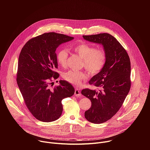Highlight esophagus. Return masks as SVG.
Segmentation results:
<instances>
[{"label": "esophagus", "instance_id": "1", "mask_svg": "<svg viewBox=\"0 0 150 150\" xmlns=\"http://www.w3.org/2000/svg\"><path fill=\"white\" fill-rule=\"evenodd\" d=\"M74 94L76 97H80L81 96V92H80L79 90L78 89V88H76L75 90V94Z\"/></svg>", "mask_w": 150, "mask_h": 150}]
</instances>
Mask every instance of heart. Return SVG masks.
<instances>
[{"mask_svg": "<svg viewBox=\"0 0 150 150\" xmlns=\"http://www.w3.org/2000/svg\"><path fill=\"white\" fill-rule=\"evenodd\" d=\"M73 51L82 59V65L92 75L100 73L103 69L107 60L105 50L101 48H94L93 46L82 42L72 47ZM58 63L62 67L67 65L68 51L66 49L60 50L56 55ZM67 81L79 86L81 82L88 78V74L83 71H68L63 74Z\"/></svg>", "mask_w": 150, "mask_h": 150, "instance_id": "1", "label": "heart"}]
</instances>
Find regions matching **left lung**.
<instances>
[{
    "instance_id": "left-lung-1",
    "label": "left lung",
    "mask_w": 150,
    "mask_h": 150,
    "mask_svg": "<svg viewBox=\"0 0 150 150\" xmlns=\"http://www.w3.org/2000/svg\"><path fill=\"white\" fill-rule=\"evenodd\" d=\"M87 41L101 44L107 55L102 71L89 81L100 88L99 91L85 88L81 94L91 101L85 112V117L93 123H102L110 119L122 105L131 86V62L126 50L108 33L82 35Z\"/></svg>"
}]
</instances>
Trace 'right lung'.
Returning <instances> with one entry per match:
<instances>
[{"mask_svg":"<svg viewBox=\"0 0 150 150\" xmlns=\"http://www.w3.org/2000/svg\"><path fill=\"white\" fill-rule=\"evenodd\" d=\"M74 37L56 33L40 35L28 40L21 51L16 81L27 108L38 120L50 122L63 111L62 100L72 96L75 89L65 81L52 90L53 80L59 78L56 50Z\"/></svg>","mask_w":150,"mask_h":150,"instance_id":"obj_1","label":"right lung"}]
</instances>
